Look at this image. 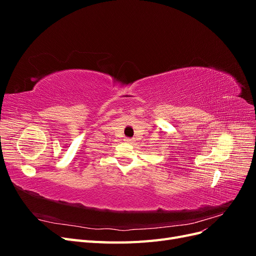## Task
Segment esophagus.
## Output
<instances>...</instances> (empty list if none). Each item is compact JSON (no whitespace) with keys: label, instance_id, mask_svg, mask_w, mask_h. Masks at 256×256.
Wrapping results in <instances>:
<instances>
[{"label":"esophagus","instance_id":"34e87169","mask_svg":"<svg viewBox=\"0 0 256 256\" xmlns=\"http://www.w3.org/2000/svg\"><path fill=\"white\" fill-rule=\"evenodd\" d=\"M124 141L127 142V143H131V142H132V138H126Z\"/></svg>","mask_w":256,"mask_h":256}]
</instances>
